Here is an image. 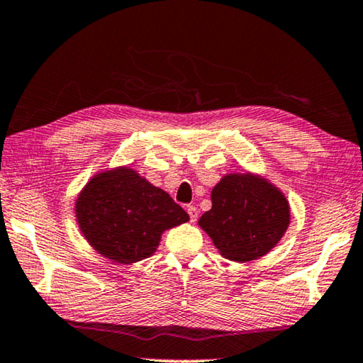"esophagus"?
<instances>
[{"label":"esophagus","instance_id":"obj_1","mask_svg":"<svg viewBox=\"0 0 363 363\" xmlns=\"http://www.w3.org/2000/svg\"><path fill=\"white\" fill-rule=\"evenodd\" d=\"M186 213H188V216H190L191 223H194V220L198 219V209L191 206V204H188V206H186Z\"/></svg>","mask_w":363,"mask_h":363}]
</instances>
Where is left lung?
I'll list each match as a JSON object with an SVG mask.
<instances>
[{"label": "left lung", "mask_w": 363, "mask_h": 363, "mask_svg": "<svg viewBox=\"0 0 363 363\" xmlns=\"http://www.w3.org/2000/svg\"><path fill=\"white\" fill-rule=\"evenodd\" d=\"M213 208L199 218L225 259L250 262L265 255L290 224L286 198L249 173L225 175L211 193Z\"/></svg>", "instance_id": "obj_1"}]
</instances>
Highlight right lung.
<instances>
[{
  "label": "right lung",
  "instance_id": "obj_1",
  "mask_svg": "<svg viewBox=\"0 0 363 363\" xmlns=\"http://www.w3.org/2000/svg\"><path fill=\"white\" fill-rule=\"evenodd\" d=\"M83 235L99 254L133 264L154 254L165 229L188 214L160 188L130 169L99 173L77 199Z\"/></svg>",
  "mask_w": 363,
  "mask_h": 363
}]
</instances>
